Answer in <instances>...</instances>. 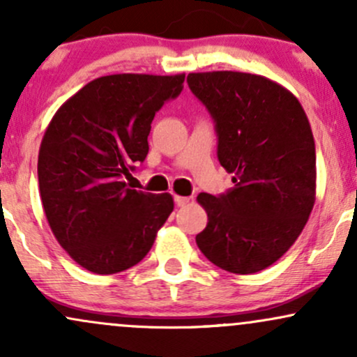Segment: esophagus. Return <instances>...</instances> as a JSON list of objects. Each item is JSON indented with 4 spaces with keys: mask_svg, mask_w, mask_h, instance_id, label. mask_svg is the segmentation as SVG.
I'll use <instances>...</instances> for the list:
<instances>
[{
    "mask_svg": "<svg viewBox=\"0 0 357 357\" xmlns=\"http://www.w3.org/2000/svg\"><path fill=\"white\" fill-rule=\"evenodd\" d=\"M174 203L178 204V206H186V204L190 203V198H188V196H178V195H176L174 196Z\"/></svg>",
    "mask_w": 357,
    "mask_h": 357,
    "instance_id": "obj_1",
    "label": "esophagus"
}]
</instances>
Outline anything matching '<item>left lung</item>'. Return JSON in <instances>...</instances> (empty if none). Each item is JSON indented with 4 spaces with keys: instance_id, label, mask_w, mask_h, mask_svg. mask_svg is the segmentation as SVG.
<instances>
[{
    "instance_id": "obj_1",
    "label": "left lung",
    "mask_w": 357,
    "mask_h": 357,
    "mask_svg": "<svg viewBox=\"0 0 357 357\" xmlns=\"http://www.w3.org/2000/svg\"><path fill=\"white\" fill-rule=\"evenodd\" d=\"M215 121L220 165L235 188L199 192L203 255L231 273L270 267L304 230L315 203V144L301 102L277 82L243 72L188 75Z\"/></svg>"
}]
</instances>
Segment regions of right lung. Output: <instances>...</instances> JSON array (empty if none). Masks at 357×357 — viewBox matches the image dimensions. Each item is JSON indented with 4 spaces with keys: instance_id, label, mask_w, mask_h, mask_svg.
I'll list each match as a JSON object with an SVG mask.
<instances>
[{
    "instance_id": "obj_1",
    "label": "right lung",
    "mask_w": 357,
    "mask_h": 357,
    "mask_svg": "<svg viewBox=\"0 0 357 357\" xmlns=\"http://www.w3.org/2000/svg\"><path fill=\"white\" fill-rule=\"evenodd\" d=\"M184 73H117L89 82L56 110L42 139L38 184L61 248L99 275L134 267L174 210L169 192L132 190L151 122L181 93Z\"/></svg>"
}]
</instances>
